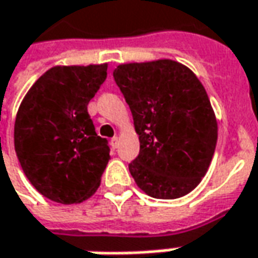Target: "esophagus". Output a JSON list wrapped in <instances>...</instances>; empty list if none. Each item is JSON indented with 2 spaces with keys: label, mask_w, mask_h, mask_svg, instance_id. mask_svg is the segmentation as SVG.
I'll return each mask as SVG.
<instances>
[{
  "label": "esophagus",
  "mask_w": 258,
  "mask_h": 258,
  "mask_svg": "<svg viewBox=\"0 0 258 258\" xmlns=\"http://www.w3.org/2000/svg\"><path fill=\"white\" fill-rule=\"evenodd\" d=\"M110 145H112L113 149H117V146H119V138H117V136H113L112 141H110Z\"/></svg>",
  "instance_id": "34e87169"
}]
</instances>
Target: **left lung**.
I'll return each mask as SVG.
<instances>
[{
    "mask_svg": "<svg viewBox=\"0 0 258 258\" xmlns=\"http://www.w3.org/2000/svg\"><path fill=\"white\" fill-rule=\"evenodd\" d=\"M113 79L139 135V155L129 163L136 184L155 199L190 193L205 177L217 142V122L203 85L170 59L119 65Z\"/></svg>",
    "mask_w": 258,
    "mask_h": 258,
    "instance_id": "1",
    "label": "left lung"
}]
</instances>
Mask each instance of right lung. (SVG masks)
<instances>
[{"label":"right lung","instance_id":"1","mask_svg":"<svg viewBox=\"0 0 258 258\" xmlns=\"http://www.w3.org/2000/svg\"><path fill=\"white\" fill-rule=\"evenodd\" d=\"M108 65L55 67L31 86L21 103L14 145L31 184L46 199L72 205L91 198L109 162L88 103L106 79Z\"/></svg>","mask_w":258,"mask_h":258}]
</instances>
